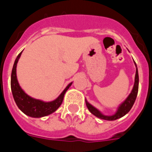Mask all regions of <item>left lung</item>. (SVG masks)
I'll return each instance as SVG.
<instances>
[{"instance_id": "8db88e82", "label": "left lung", "mask_w": 152, "mask_h": 152, "mask_svg": "<svg viewBox=\"0 0 152 152\" xmlns=\"http://www.w3.org/2000/svg\"><path fill=\"white\" fill-rule=\"evenodd\" d=\"M134 63H135V67H136V72H135V83H134L133 88L132 90L131 93H130V94L128 96V97L126 98V100H125L124 101L119 105V107H118L116 113L112 115V116H106V115H103V113H100V111L98 110L97 109L95 108L94 107H93L91 104H90V103L85 100L87 107H88V110H89V111L91 113L94 114L95 116L100 118V119H101L109 120V121H113V120H116V119L123 117V116H124L126 113H128L129 112V110H131L132 106H133L134 103H135L137 94H138V91H139V73H138V68H137V65L136 64H135V61H134Z\"/></svg>"}]
</instances>
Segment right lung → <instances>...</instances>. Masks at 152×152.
I'll return each mask as SVG.
<instances>
[{"instance_id": "1", "label": "right lung", "mask_w": 152, "mask_h": 152, "mask_svg": "<svg viewBox=\"0 0 152 152\" xmlns=\"http://www.w3.org/2000/svg\"><path fill=\"white\" fill-rule=\"evenodd\" d=\"M22 52L18 55L16 58L13 64V69H12L10 85H11L13 99L15 100V103L18 108L27 116L34 118H40L48 116L56 111V110L61 106L63 99H64V94L71 87L72 82L70 83L61 94L58 96L56 100L52 101L44 102L42 100H37V99H34L29 96L20 88L17 77V64L19 58L22 54Z\"/></svg>"}]
</instances>
